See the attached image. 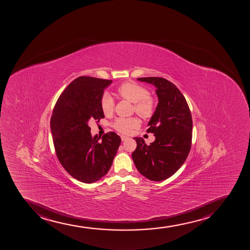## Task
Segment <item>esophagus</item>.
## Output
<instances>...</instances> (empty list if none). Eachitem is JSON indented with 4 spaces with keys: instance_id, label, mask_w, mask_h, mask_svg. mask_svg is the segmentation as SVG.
<instances>
[{
    "instance_id": "obj_1",
    "label": "esophagus",
    "mask_w": 250,
    "mask_h": 250,
    "mask_svg": "<svg viewBox=\"0 0 250 250\" xmlns=\"http://www.w3.org/2000/svg\"><path fill=\"white\" fill-rule=\"evenodd\" d=\"M121 139L123 142H125L126 140L128 139V137H126V136H121Z\"/></svg>"
}]
</instances>
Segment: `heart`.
I'll return each instance as SVG.
<instances>
[{
  "mask_svg": "<svg viewBox=\"0 0 250 250\" xmlns=\"http://www.w3.org/2000/svg\"><path fill=\"white\" fill-rule=\"evenodd\" d=\"M115 95L133 103L135 113L143 119H149L155 111V100L148 95L147 89L133 82H125L120 84L115 90ZM101 109L105 115L113 113L114 103L110 96L104 95L101 100ZM139 125V121L135 118H118L113 124V128L127 134L132 129Z\"/></svg>",
  "mask_w": 250,
  "mask_h": 250,
  "instance_id": "heart-1",
  "label": "heart"
}]
</instances>
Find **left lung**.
Here are the masks:
<instances>
[{"instance_id": "8db88e82", "label": "left lung", "mask_w": 250, "mask_h": 250, "mask_svg": "<svg viewBox=\"0 0 250 250\" xmlns=\"http://www.w3.org/2000/svg\"><path fill=\"white\" fill-rule=\"evenodd\" d=\"M140 82L156 87L157 107L146 130L155 142L146 144L134 137L137 148L131 156L140 174L152 181H162L175 174L189 154L192 120L185 98L175 84L161 77H142Z\"/></svg>"}]
</instances>
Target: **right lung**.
<instances>
[{
    "label": "right lung",
    "mask_w": 250,
    "mask_h": 250,
    "mask_svg": "<svg viewBox=\"0 0 250 250\" xmlns=\"http://www.w3.org/2000/svg\"><path fill=\"white\" fill-rule=\"evenodd\" d=\"M111 80L80 76L68 84L56 103L50 127L58 161L75 179L92 184L110 169L121 138L113 131L92 137L89 122H100L104 90Z\"/></svg>",
    "instance_id": "add662e5"
}]
</instances>
